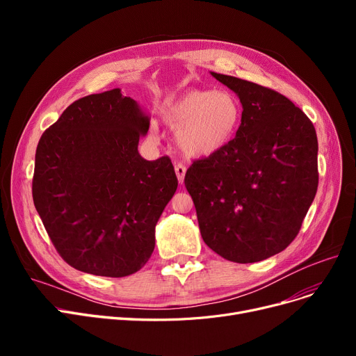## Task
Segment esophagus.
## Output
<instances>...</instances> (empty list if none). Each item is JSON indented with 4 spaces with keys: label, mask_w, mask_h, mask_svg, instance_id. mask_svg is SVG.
Wrapping results in <instances>:
<instances>
[{
    "label": "esophagus",
    "mask_w": 356,
    "mask_h": 356,
    "mask_svg": "<svg viewBox=\"0 0 356 356\" xmlns=\"http://www.w3.org/2000/svg\"><path fill=\"white\" fill-rule=\"evenodd\" d=\"M175 172H176V176H177L179 183H183V180H184V175H186V167H184V164L177 163V164L175 165Z\"/></svg>",
    "instance_id": "obj_1"
}]
</instances>
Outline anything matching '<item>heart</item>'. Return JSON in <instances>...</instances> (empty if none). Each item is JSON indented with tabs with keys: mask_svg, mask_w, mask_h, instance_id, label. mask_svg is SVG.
Masks as SVG:
<instances>
[{
	"mask_svg": "<svg viewBox=\"0 0 356 356\" xmlns=\"http://www.w3.org/2000/svg\"><path fill=\"white\" fill-rule=\"evenodd\" d=\"M161 120L188 157H208L225 148L242 122V105L229 90L193 89L168 104ZM156 133L157 128H152Z\"/></svg>",
	"mask_w": 356,
	"mask_h": 356,
	"instance_id": "obj_1",
	"label": "heart"
}]
</instances>
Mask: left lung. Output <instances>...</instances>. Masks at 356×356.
I'll return each mask as SVG.
<instances>
[{"label":"left lung","mask_w":356,"mask_h":356,"mask_svg":"<svg viewBox=\"0 0 356 356\" xmlns=\"http://www.w3.org/2000/svg\"><path fill=\"white\" fill-rule=\"evenodd\" d=\"M242 104L235 138L193 161L184 176L202 238L239 264L286 250L317 192V137L312 121L270 88L211 72Z\"/></svg>","instance_id":"obj_1"}]
</instances>
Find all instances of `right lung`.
Here are the masks:
<instances>
[{
  "label": "right lung",
  "instance_id": "1",
  "mask_svg": "<svg viewBox=\"0 0 356 356\" xmlns=\"http://www.w3.org/2000/svg\"><path fill=\"white\" fill-rule=\"evenodd\" d=\"M149 117L115 88L69 105L35 149L33 200L66 263L102 277L137 273L176 189L167 156L147 161L138 141Z\"/></svg>",
  "mask_w": 356,
  "mask_h": 356
}]
</instances>
